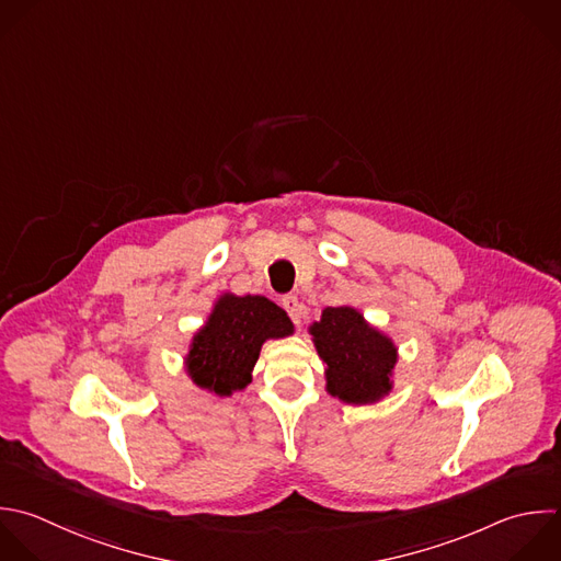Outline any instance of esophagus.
Here are the masks:
<instances>
[{
  "mask_svg": "<svg viewBox=\"0 0 561 561\" xmlns=\"http://www.w3.org/2000/svg\"><path fill=\"white\" fill-rule=\"evenodd\" d=\"M283 307H285V311L289 313V318L294 320V324L300 327V324H302V311H305L302 302H300L296 296H285V298H283Z\"/></svg>",
  "mask_w": 561,
  "mask_h": 561,
  "instance_id": "1",
  "label": "esophagus"
}]
</instances>
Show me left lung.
Wrapping results in <instances>:
<instances>
[{"label":"left lung","instance_id":"8db88e82","mask_svg":"<svg viewBox=\"0 0 561 561\" xmlns=\"http://www.w3.org/2000/svg\"><path fill=\"white\" fill-rule=\"evenodd\" d=\"M318 357L324 362L327 392L348 405L377 403L392 390L399 348L355 307H327L309 324Z\"/></svg>","mask_w":561,"mask_h":561}]
</instances>
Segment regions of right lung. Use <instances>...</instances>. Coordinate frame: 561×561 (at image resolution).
<instances>
[{"mask_svg":"<svg viewBox=\"0 0 561 561\" xmlns=\"http://www.w3.org/2000/svg\"><path fill=\"white\" fill-rule=\"evenodd\" d=\"M291 333L289 316L270 298L224 291L191 337L184 370L213 397H232L252 381L261 346Z\"/></svg>","mask_w":561,"mask_h":561,"instance_id":"add662e5","label":"right lung"}]
</instances>
